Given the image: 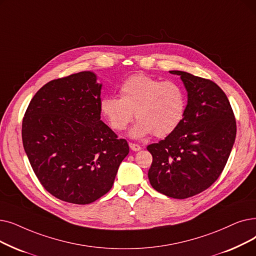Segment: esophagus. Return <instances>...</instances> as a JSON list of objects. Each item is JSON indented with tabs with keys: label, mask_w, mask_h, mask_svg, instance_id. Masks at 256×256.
I'll use <instances>...</instances> for the list:
<instances>
[{
	"label": "esophagus",
	"mask_w": 256,
	"mask_h": 256,
	"mask_svg": "<svg viewBox=\"0 0 256 256\" xmlns=\"http://www.w3.org/2000/svg\"><path fill=\"white\" fill-rule=\"evenodd\" d=\"M130 146V150H134V152H138V150H141V146H139V144H136V143H130L128 144Z\"/></svg>",
	"instance_id": "obj_1"
}]
</instances>
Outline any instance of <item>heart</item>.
I'll list each match as a JSON object with an SVG mask.
<instances>
[{"instance_id":"1","label":"heart","mask_w":256,"mask_h":256,"mask_svg":"<svg viewBox=\"0 0 256 256\" xmlns=\"http://www.w3.org/2000/svg\"><path fill=\"white\" fill-rule=\"evenodd\" d=\"M100 110L110 126L124 130L135 117L138 121L128 132L132 139L150 134L165 137L180 126L186 110V96L180 84L161 82L146 74L132 75L120 86V97L106 96Z\"/></svg>"}]
</instances>
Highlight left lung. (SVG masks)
I'll list each match as a JSON object with an SVG mask.
<instances>
[{
  "instance_id": "left-lung-1",
  "label": "left lung",
  "mask_w": 256,
  "mask_h": 256,
  "mask_svg": "<svg viewBox=\"0 0 256 256\" xmlns=\"http://www.w3.org/2000/svg\"><path fill=\"white\" fill-rule=\"evenodd\" d=\"M185 115L170 135L150 144L148 180L154 190L174 198L204 192L223 172L236 136V122L223 90L214 82L184 71Z\"/></svg>"
}]
</instances>
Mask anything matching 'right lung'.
Returning <instances> with one entry per match:
<instances>
[{"label": "right lung", "mask_w": 256, "mask_h": 256, "mask_svg": "<svg viewBox=\"0 0 256 256\" xmlns=\"http://www.w3.org/2000/svg\"><path fill=\"white\" fill-rule=\"evenodd\" d=\"M102 86L91 71L51 80L25 113L22 139L31 168L62 201L84 205L102 198L130 152L100 120Z\"/></svg>", "instance_id": "obj_1"}]
</instances>
